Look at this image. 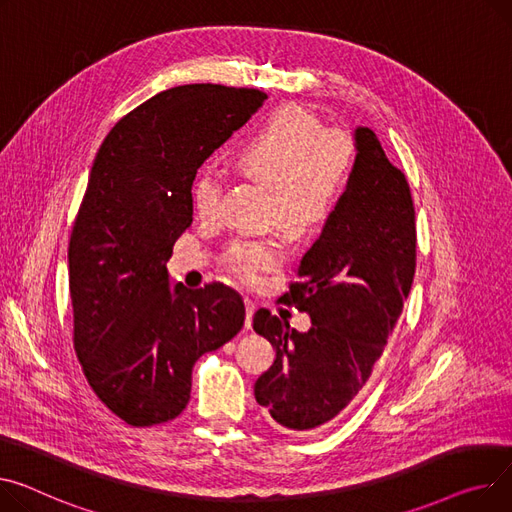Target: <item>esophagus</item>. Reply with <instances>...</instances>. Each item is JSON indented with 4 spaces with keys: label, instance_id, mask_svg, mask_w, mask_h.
<instances>
[{
    "label": "esophagus",
    "instance_id": "1",
    "mask_svg": "<svg viewBox=\"0 0 512 512\" xmlns=\"http://www.w3.org/2000/svg\"><path fill=\"white\" fill-rule=\"evenodd\" d=\"M253 315H255V302L251 298H245V327L251 329L253 325Z\"/></svg>",
    "mask_w": 512,
    "mask_h": 512
}]
</instances>
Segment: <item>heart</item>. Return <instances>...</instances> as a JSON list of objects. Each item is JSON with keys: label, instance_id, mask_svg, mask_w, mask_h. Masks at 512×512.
Here are the masks:
<instances>
[{"label": "heart", "instance_id": "b5f03b06", "mask_svg": "<svg viewBox=\"0 0 512 512\" xmlns=\"http://www.w3.org/2000/svg\"><path fill=\"white\" fill-rule=\"evenodd\" d=\"M352 160L354 142L348 133L323 129L313 113L294 105L271 111L232 154L241 173L271 187V218L294 234L311 232L335 214ZM191 199L201 218L218 216L222 183L210 170H201L191 185ZM280 257L274 238H243L232 243L226 263L238 278L251 282L278 265Z\"/></svg>", "mask_w": 512, "mask_h": 512}]
</instances>
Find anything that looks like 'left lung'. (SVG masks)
Returning a JSON list of instances; mask_svg holds the SVG:
<instances>
[{"label":"left lung","instance_id":"1","mask_svg":"<svg viewBox=\"0 0 512 512\" xmlns=\"http://www.w3.org/2000/svg\"><path fill=\"white\" fill-rule=\"evenodd\" d=\"M354 148L346 193L286 294L311 317V329H290L265 309L253 317V329L276 350L255 399L288 430L317 428L358 395L416 274L410 185L370 127L354 129Z\"/></svg>","mask_w":512,"mask_h":512}]
</instances>
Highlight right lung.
Returning <instances> with one entry per match:
<instances>
[{"instance_id": "right-lung-1", "label": "right lung", "mask_w": 512, "mask_h": 512, "mask_svg": "<svg viewBox=\"0 0 512 512\" xmlns=\"http://www.w3.org/2000/svg\"><path fill=\"white\" fill-rule=\"evenodd\" d=\"M263 100L220 84L168 88L127 113L96 152L67 251L74 346L98 399L129 426L177 418L195 360L245 323L241 294L170 286L166 261L193 222L197 168Z\"/></svg>"}]
</instances>
